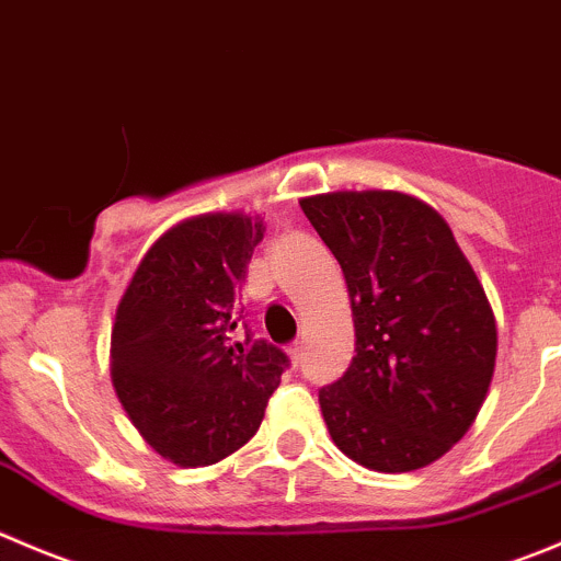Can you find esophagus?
I'll return each instance as SVG.
<instances>
[{
	"instance_id": "1",
	"label": "esophagus",
	"mask_w": 561,
	"mask_h": 561,
	"mask_svg": "<svg viewBox=\"0 0 561 561\" xmlns=\"http://www.w3.org/2000/svg\"><path fill=\"white\" fill-rule=\"evenodd\" d=\"M287 356H290L293 367H296V364L301 362V356H304V340H296V342H293L290 351H287Z\"/></svg>"
}]
</instances>
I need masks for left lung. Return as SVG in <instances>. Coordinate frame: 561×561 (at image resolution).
Here are the masks:
<instances>
[{"instance_id": "left-lung-1", "label": "left lung", "mask_w": 561, "mask_h": 561, "mask_svg": "<svg viewBox=\"0 0 561 561\" xmlns=\"http://www.w3.org/2000/svg\"><path fill=\"white\" fill-rule=\"evenodd\" d=\"M301 210L345 274L356 329L351 367L318 394L331 442L383 474L436 463L474 425L496 367L485 287L411 194L329 192Z\"/></svg>"}]
</instances>
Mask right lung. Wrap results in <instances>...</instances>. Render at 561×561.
<instances>
[{
	"mask_svg": "<svg viewBox=\"0 0 561 561\" xmlns=\"http://www.w3.org/2000/svg\"><path fill=\"white\" fill-rule=\"evenodd\" d=\"M263 232V219L243 210L178 221L139 260L114 312L117 400L150 449L181 469L238 453L287 367L279 347L230 336Z\"/></svg>",
	"mask_w": 561,
	"mask_h": 561,
	"instance_id": "1",
	"label": "right lung"
}]
</instances>
